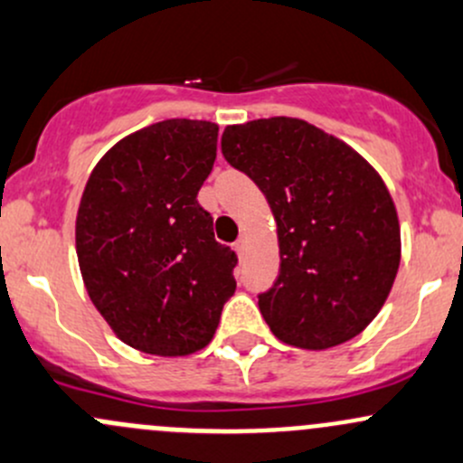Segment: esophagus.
Instances as JSON below:
<instances>
[{
  "label": "esophagus",
  "mask_w": 463,
  "mask_h": 463,
  "mask_svg": "<svg viewBox=\"0 0 463 463\" xmlns=\"http://www.w3.org/2000/svg\"><path fill=\"white\" fill-rule=\"evenodd\" d=\"M232 248H235V252H237V255H244V250H246V240H244V237H240V240H237L235 241V244H232Z\"/></svg>",
  "instance_id": "1"
}]
</instances>
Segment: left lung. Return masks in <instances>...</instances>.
I'll return each instance as SVG.
<instances>
[{"label":"left lung","instance_id":"left-lung-1","mask_svg":"<svg viewBox=\"0 0 463 463\" xmlns=\"http://www.w3.org/2000/svg\"><path fill=\"white\" fill-rule=\"evenodd\" d=\"M222 153L269 199L279 275L260 295L272 335L326 350L377 317L395 281L402 237L386 184L348 144L295 117L226 126Z\"/></svg>","mask_w":463,"mask_h":463}]
</instances>
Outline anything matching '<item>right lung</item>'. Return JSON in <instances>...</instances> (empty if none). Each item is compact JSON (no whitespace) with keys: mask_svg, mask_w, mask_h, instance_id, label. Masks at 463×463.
Returning <instances> with one entry per match:
<instances>
[{"mask_svg":"<svg viewBox=\"0 0 463 463\" xmlns=\"http://www.w3.org/2000/svg\"><path fill=\"white\" fill-rule=\"evenodd\" d=\"M213 121L166 119L117 142L92 168L77 260L90 301L128 346L184 357L208 346L237 284L197 193L217 157Z\"/></svg>","mask_w":463,"mask_h":463,"instance_id":"1","label":"right lung"}]
</instances>
